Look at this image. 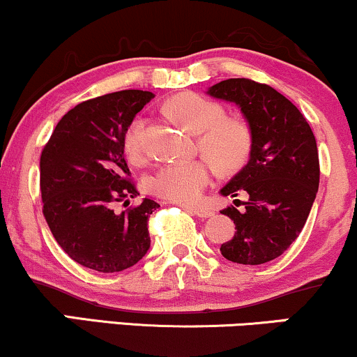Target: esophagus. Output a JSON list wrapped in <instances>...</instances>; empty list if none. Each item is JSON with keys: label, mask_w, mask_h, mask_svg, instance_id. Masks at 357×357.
I'll use <instances>...</instances> for the list:
<instances>
[{"label": "esophagus", "mask_w": 357, "mask_h": 357, "mask_svg": "<svg viewBox=\"0 0 357 357\" xmlns=\"http://www.w3.org/2000/svg\"><path fill=\"white\" fill-rule=\"evenodd\" d=\"M188 211L195 214V216L197 218H203V220H206V218H211L214 211L211 208H206V206H188Z\"/></svg>", "instance_id": "34e87169"}]
</instances>
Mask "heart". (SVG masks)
Returning a JSON list of instances; mask_svg holds the SVG:
<instances>
[{"mask_svg":"<svg viewBox=\"0 0 357 357\" xmlns=\"http://www.w3.org/2000/svg\"><path fill=\"white\" fill-rule=\"evenodd\" d=\"M171 114L183 126L197 135V146L222 169H234L248 160L252 146L251 131L238 119L226 118L220 102L195 93L178 94L167 105ZM146 119L137 118L124 135V151L131 160L144 154ZM214 167L209 161H178L161 166L149 179L154 195L179 204H191L199 199L211 183Z\"/></svg>","mask_w":357,"mask_h":357,"instance_id":"1","label":"heart"}]
</instances>
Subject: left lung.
I'll use <instances>...</instances> for the list:
<instances>
[{
	"instance_id": "obj_1",
	"label": "left lung",
	"mask_w": 357,
	"mask_h": 357,
	"mask_svg": "<svg viewBox=\"0 0 357 357\" xmlns=\"http://www.w3.org/2000/svg\"><path fill=\"white\" fill-rule=\"evenodd\" d=\"M208 93L236 102L252 136L248 165L221 190L222 196H248L221 211L236 225L233 239L221 244V255L238 264L269 263L296 241L316 199V137L301 111L271 86L231 78Z\"/></svg>"
}]
</instances>
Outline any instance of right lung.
<instances>
[{
	"instance_id": "right-lung-1",
	"label": "right lung",
	"mask_w": 357,
	"mask_h": 357,
	"mask_svg": "<svg viewBox=\"0 0 357 357\" xmlns=\"http://www.w3.org/2000/svg\"><path fill=\"white\" fill-rule=\"evenodd\" d=\"M154 98L124 89L79 102L56 124L41 151L43 214L56 243L73 261L98 273H119L148 252L153 199L130 206L136 183L124 160V135Z\"/></svg>"
}]
</instances>
